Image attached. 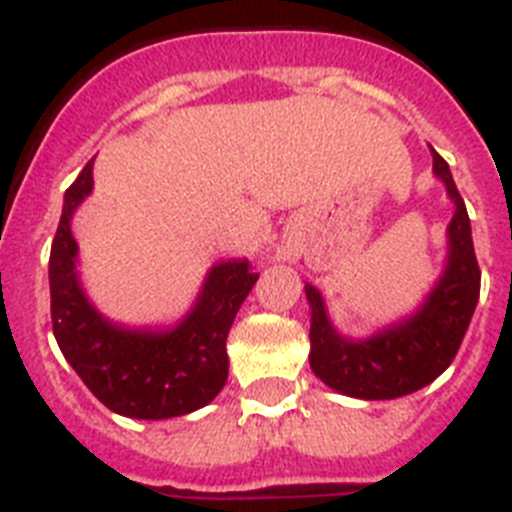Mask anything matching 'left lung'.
I'll use <instances>...</instances> for the list:
<instances>
[{
    "mask_svg": "<svg viewBox=\"0 0 512 512\" xmlns=\"http://www.w3.org/2000/svg\"><path fill=\"white\" fill-rule=\"evenodd\" d=\"M433 171L441 176L456 212L449 225V266L418 315L377 336L354 343L328 323L323 297L307 284L312 307L310 366L328 387L361 400H395L410 395L449 369L479 300V264L474 256L467 207L449 164L433 151Z\"/></svg>",
    "mask_w": 512,
    "mask_h": 512,
    "instance_id": "left-lung-1",
    "label": "left lung"
}]
</instances>
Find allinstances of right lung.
Masks as SVG:
<instances>
[{"mask_svg":"<svg viewBox=\"0 0 512 512\" xmlns=\"http://www.w3.org/2000/svg\"><path fill=\"white\" fill-rule=\"evenodd\" d=\"M89 161L63 197L61 223L51 246L53 336L81 382L112 413L140 420L187 415L202 408L228 379V330L259 274L248 261L217 264L202 297L169 333L125 330L94 310L76 282L71 215L92 192Z\"/></svg>","mask_w":512,"mask_h":512,"instance_id":"right-lung-1","label":"right lung"}]
</instances>
